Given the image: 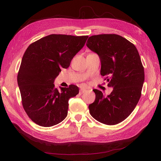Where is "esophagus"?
<instances>
[{
	"instance_id": "esophagus-1",
	"label": "esophagus",
	"mask_w": 161,
	"mask_h": 161,
	"mask_svg": "<svg viewBox=\"0 0 161 161\" xmlns=\"http://www.w3.org/2000/svg\"><path fill=\"white\" fill-rule=\"evenodd\" d=\"M86 92V90H85V89H80L79 91V93L80 94H82V93H84V92Z\"/></svg>"
}]
</instances>
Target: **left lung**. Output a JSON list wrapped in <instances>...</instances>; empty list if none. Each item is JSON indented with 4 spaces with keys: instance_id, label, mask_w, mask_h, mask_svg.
Wrapping results in <instances>:
<instances>
[{
    "instance_id": "1",
    "label": "left lung",
    "mask_w": 161,
    "mask_h": 161,
    "mask_svg": "<svg viewBox=\"0 0 161 161\" xmlns=\"http://www.w3.org/2000/svg\"><path fill=\"white\" fill-rule=\"evenodd\" d=\"M86 46L99 55L101 75L114 88L106 97L93 90L95 100L89 105L90 114L102 124H118L131 114L141 97L144 70L139 53L132 43L116 34L92 36Z\"/></svg>"
}]
</instances>
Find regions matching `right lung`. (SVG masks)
Returning <instances> with one entry per match:
<instances>
[{
  "instance_id": "add662e5",
  "label": "right lung",
  "mask_w": 161,
  "mask_h": 161,
  "mask_svg": "<svg viewBox=\"0 0 161 161\" xmlns=\"http://www.w3.org/2000/svg\"><path fill=\"white\" fill-rule=\"evenodd\" d=\"M88 37L51 34L27 48L18 72L17 82L23 109L34 123L50 127L66 118L69 100L79 94V87L70 85L59 91L53 81L62 68L69 67L73 57Z\"/></svg>"
}]
</instances>
